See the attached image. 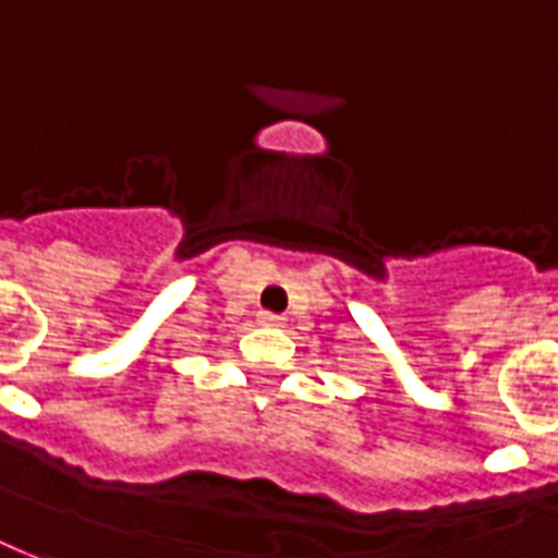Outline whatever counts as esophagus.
<instances>
[{"label": "esophagus", "mask_w": 558, "mask_h": 558, "mask_svg": "<svg viewBox=\"0 0 558 558\" xmlns=\"http://www.w3.org/2000/svg\"><path fill=\"white\" fill-rule=\"evenodd\" d=\"M258 324L262 327H284L282 315H274V312H258Z\"/></svg>", "instance_id": "1"}]
</instances>
